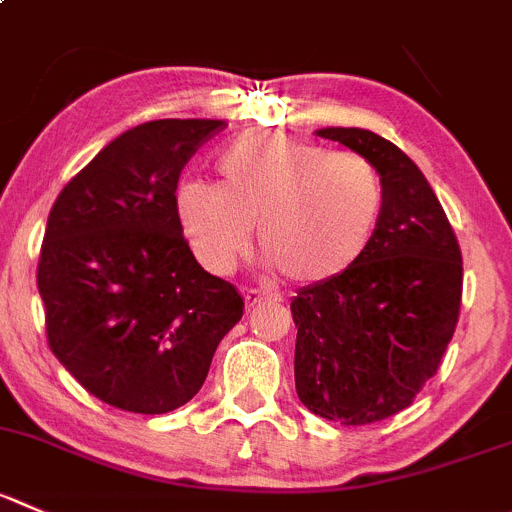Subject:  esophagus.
<instances>
[{
  "label": "esophagus",
  "mask_w": 512,
  "mask_h": 512,
  "mask_svg": "<svg viewBox=\"0 0 512 512\" xmlns=\"http://www.w3.org/2000/svg\"><path fill=\"white\" fill-rule=\"evenodd\" d=\"M264 301H281V296L269 294V291H261V289L246 291V306H248V309H253V306L264 304Z\"/></svg>",
  "instance_id": "1"
}]
</instances>
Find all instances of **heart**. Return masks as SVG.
I'll use <instances>...</instances> for the list:
<instances>
[{
    "mask_svg": "<svg viewBox=\"0 0 512 512\" xmlns=\"http://www.w3.org/2000/svg\"><path fill=\"white\" fill-rule=\"evenodd\" d=\"M216 168L221 188L186 180L175 191L180 228L211 274L246 256L256 223L261 251L286 279L326 284L367 256L382 226V173L352 150L259 128L233 138Z\"/></svg>",
    "mask_w": 512,
    "mask_h": 512,
    "instance_id": "b5f03b06",
    "label": "heart"
}]
</instances>
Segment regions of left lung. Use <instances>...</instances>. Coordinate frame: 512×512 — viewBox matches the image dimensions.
<instances>
[{"label": "left lung", "mask_w": 512, "mask_h": 512, "mask_svg": "<svg viewBox=\"0 0 512 512\" xmlns=\"http://www.w3.org/2000/svg\"><path fill=\"white\" fill-rule=\"evenodd\" d=\"M316 135L364 155L382 173V226L362 261L291 301L296 394L342 425L387 420L435 377L455 334L462 253L422 170L394 143L362 128Z\"/></svg>", "instance_id": "1"}]
</instances>
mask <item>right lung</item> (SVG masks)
<instances>
[{"instance_id": "1", "label": "right lung", "mask_w": 512, "mask_h": 512, "mask_svg": "<svg viewBox=\"0 0 512 512\" xmlns=\"http://www.w3.org/2000/svg\"><path fill=\"white\" fill-rule=\"evenodd\" d=\"M223 120H153L107 143L62 188L37 266L47 342L105 405L163 415L196 397L243 316L236 286L183 238L180 170Z\"/></svg>"}]
</instances>
